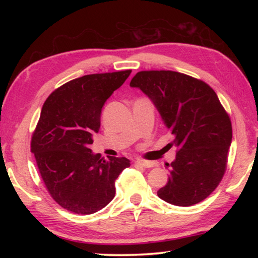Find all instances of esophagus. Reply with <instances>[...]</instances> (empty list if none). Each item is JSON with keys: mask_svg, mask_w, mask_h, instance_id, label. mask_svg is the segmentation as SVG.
Segmentation results:
<instances>
[{"mask_svg": "<svg viewBox=\"0 0 258 258\" xmlns=\"http://www.w3.org/2000/svg\"><path fill=\"white\" fill-rule=\"evenodd\" d=\"M135 165H137V166H141V167L149 168V167H154V166H155V163H154V161H149V160L138 159L137 161H135Z\"/></svg>", "mask_w": 258, "mask_h": 258, "instance_id": "1", "label": "esophagus"}]
</instances>
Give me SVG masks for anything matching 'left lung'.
<instances>
[{"label": "left lung", "instance_id": "8db88e82", "mask_svg": "<svg viewBox=\"0 0 258 258\" xmlns=\"http://www.w3.org/2000/svg\"><path fill=\"white\" fill-rule=\"evenodd\" d=\"M130 85L152 100L177 148L158 197L182 207L203 202L224 176L232 141L230 116L215 91L202 80L172 71L139 72Z\"/></svg>", "mask_w": 258, "mask_h": 258}]
</instances>
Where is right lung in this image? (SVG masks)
I'll return each mask as SVG.
<instances>
[{"label":"right lung","instance_id":"right-lung-1","mask_svg":"<svg viewBox=\"0 0 258 258\" xmlns=\"http://www.w3.org/2000/svg\"><path fill=\"white\" fill-rule=\"evenodd\" d=\"M127 71L91 74L54 90L43 104L30 151L47 192L67 211L89 215L115 197V181L131 165L125 157L108 160L89 148L99 132L107 99L124 84Z\"/></svg>","mask_w":258,"mask_h":258}]
</instances>
